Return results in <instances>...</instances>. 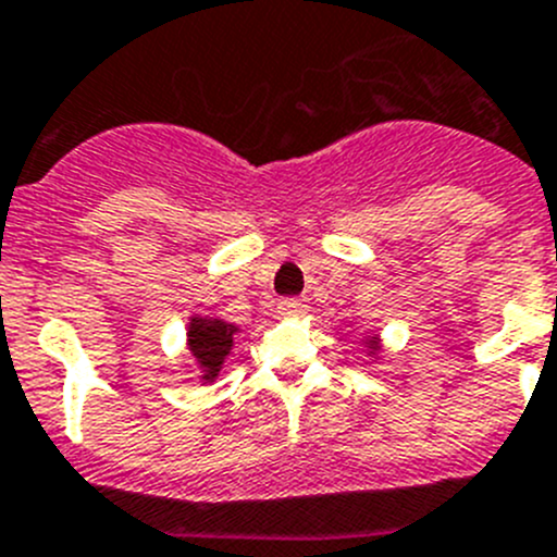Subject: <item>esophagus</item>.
Segmentation results:
<instances>
[{"mask_svg": "<svg viewBox=\"0 0 557 557\" xmlns=\"http://www.w3.org/2000/svg\"><path fill=\"white\" fill-rule=\"evenodd\" d=\"M306 309H309V300L306 298H282L278 300V311H282V314L295 317V314H304Z\"/></svg>", "mask_w": 557, "mask_h": 557, "instance_id": "1", "label": "esophagus"}]
</instances>
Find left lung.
Listing matches in <instances>:
<instances>
[{
	"label": "left lung",
	"mask_w": 557,
	"mask_h": 557,
	"mask_svg": "<svg viewBox=\"0 0 557 557\" xmlns=\"http://www.w3.org/2000/svg\"><path fill=\"white\" fill-rule=\"evenodd\" d=\"M372 349H374V344H372Z\"/></svg>",
	"instance_id": "1"
}]
</instances>
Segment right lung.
Listing matches in <instances>:
<instances>
[{"label":"right lung","instance_id":"obj_1","mask_svg":"<svg viewBox=\"0 0 557 557\" xmlns=\"http://www.w3.org/2000/svg\"><path fill=\"white\" fill-rule=\"evenodd\" d=\"M237 327L224 320H213V317H194L188 325V347L194 352L196 363L202 367V380H215L221 372V363L232 349V336Z\"/></svg>","mask_w":557,"mask_h":557}]
</instances>
